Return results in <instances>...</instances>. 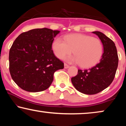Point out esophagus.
<instances>
[{"label": "esophagus", "instance_id": "1", "mask_svg": "<svg viewBox=\"0 0 126 126\" xmlns=\"http://www.w3.org/2000/svg\"><path fill=\"white\" fill-rule=\"evenodd\" d=\"M69 67V65H68L67 64V63H64V68H65V69L68 68Z\"/></svg>", "mask_w": 126, "mask_h": 126}]
</instances>
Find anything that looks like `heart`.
<instances>
[{
    "label": "heart",
    "mask_w": 126,
    "mask_h": 126,
    "mask_svg": "<svg viewBox=\"0 0 126 126\" xmlns=\"http://www.w3.org/2000/svg\"><path fill=\"white\" fill-rule=\"evenodd\" d=\"M52 48L54 54L60 59L69 55L73 50L75 56L69 57L67 61L79 63L82 68L96 65L103 54V44L99 39L84 34H72L64 37V41L56 38Z\"/></svg>",
    "instance_id": "obj_1"
}]
</instances>
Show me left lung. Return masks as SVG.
I'll return each mask as SVG.
<instances>
[{
  "mask_svg": "<svg viewBox=\"0 0 126 126\" xmlns=\"http://www.w3.org/2000/svg\"><path fill=\"white\" fill-rule=\"evenodd\" d=\"M103 45L104 53L100 61L89 69H78L77 75L71 79L79 92L87 94L99 93L107 88L114 79L119 58L115 43L102 32H94Z\"/></svg>",
  "mask_w": 126,
  "mask_h": 126,
  "instance_id": "1",
  "label": "left lung"
}]
</instances>
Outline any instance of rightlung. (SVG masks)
<instances>
[{"instance_id": "1", "label": "right lung", "mask_w": 126, "mask_h": 126, "mask_svg": "<svg viewBox=\"0 0 126 126\" xmlns=\"http://www.w3.org/2000/svg\"><path fill=\"white\" fill-rule=\"evenodd\" d=\"M58 30L35 29L22 32L15 39L9 52V70L14 82L31 92L47 89L56 70L64 67L55 56L51 46Z\"/></svg>"}]
</instances>
